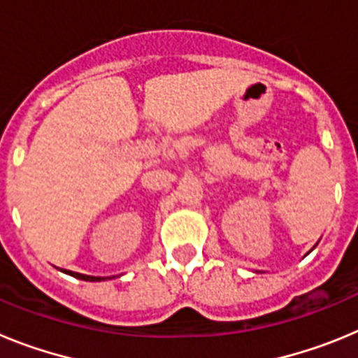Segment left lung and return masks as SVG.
<instances>
[{
	"label": "left lung",
	"instance_id": "8db88e82",
	"mask_svg": "<svg viewBox=\"0 0 358 358\" xmlns=\"http://www.w3.org/2000/svg\"><path fill=\"white\" fill-rule=\"evenodd\" d=\"M310 251H312V249H310Z\"/></svg>",
	"mask_w": 358,
	"mask_h": 358
}]
</instances>
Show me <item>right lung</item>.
Masks as SVG:
<instances>
[{
  "instance_id": "add662e5",
  "label": "right lung",
  "mask_w": 358,
  "mask_h": 358,
  "mask_svg": "<svg viewBox=\"0 0 358 358\" xmlns=\"http://www.w3.org/2000/svg\"><path fill=\"white\" fill-rule=\"evenodd\" d=\"M62 273L69 274V276L77 278V280H84V281H103L106 278L102 276H87V274H80V273H73V271H62Z\"/></svg>"
}]
</instances>
